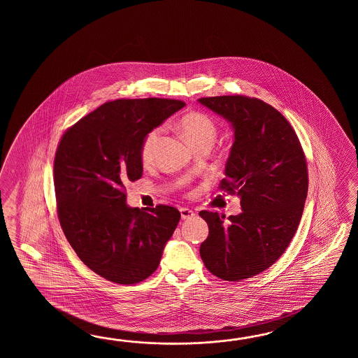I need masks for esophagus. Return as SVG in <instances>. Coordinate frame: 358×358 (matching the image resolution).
I'll return each mask as SVG.
<instances>
[{
  "mask_svg": "<svg viewBox=\"0 0 358 358\" xmlns=\"http://www.w3.org/2000/svg\"><path fill=\"white\" fill-rule=\"evenodd\" d=\"M180 215H182V220H188V219H192V217H194V211H192L190 208H187V207H182L180 208Z\"/></svg>",
  "mask_w": 358,
  "mask_h": 358,
  "instance_id": "34e87169",
  "label": "esophagus"
}]
</instances>
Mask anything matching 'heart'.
Returning <instances> with one entry per match:
<instances>
[{"instance_id":"obj_1","label":"heart","mask_w":358,"mask_h":358,"mask_svg":"<svg viewBox=\"0 0 358 358\" xmlns=\"http://www.w3.org/2000/svg\"><path fill=\"white\" fill-rule=\"evenodd\" d=\"M178 128L184 134V137L187 138L192 148H196L199 145H213L217 137V128L215 122L208 115L199 111H190L182 115L178 122ZM161 134L162 128H155L148 131L143 138L139 151L141 161L143 165L152 164Z\"/></svg>"}]
</instances>
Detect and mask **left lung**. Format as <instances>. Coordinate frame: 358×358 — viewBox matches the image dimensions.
Segmentation results:
<instances>
[{
	"label": "left lung",
	"mask_w": 358,
	"mask_h": 358,
	"mask_svg": "<svg viewBox=\"0 0 358 358\" xmlns=\"http://www.w3.org/2000/svg\"><path fill=\"white\" fill-rule=\"evenodd\" d=\"M234 129L220 189L241 197L242 213L201 211L208 236L199 247L211 274L239 282L274 265L303 213L308 173L302 145L288 120L266 102L245 96L198 99Z\"/></svg>",
	"instance_id": "8db88e82"
}]
</instances>
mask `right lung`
Instances as JSON below:
<instances>
[{
    "label": "right lung",
    "instance_id": "right-lung-1",
    "mask_svg": "<svg viewBox=\"0 0 358 358\" xmlns=\"http://www.w3.org/2000/svg\"><path fill=\"white\" fill-rule=\"evenodd\" d=\"M184 106L179 99H115L61 137L54 161L61 228L84 265L106 280L128 285L151 276L180 220L171 206L129 207L125 184L142 176L145 134Z\"/></svg>",
    "mask_w": 358,
    "mask_h": 358
}]
</instances>
